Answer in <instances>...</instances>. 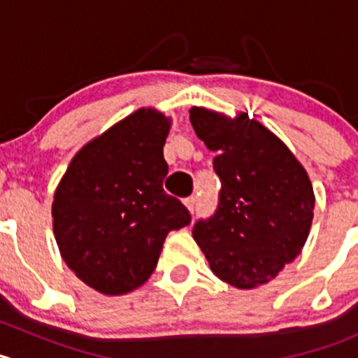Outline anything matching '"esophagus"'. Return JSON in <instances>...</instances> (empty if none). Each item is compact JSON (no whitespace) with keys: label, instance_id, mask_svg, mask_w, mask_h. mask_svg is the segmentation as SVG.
<instances>
[{"label":"esophagus","instance_id":"34e87169","mask_svg":"<svg viewBox=\"0 0 358 358\" xmlns=\"http://www.w3.org/2000/svg\"><path fill=\"white\" fill-rule=\"evenodd\" d=\"M185 206L187 208H189V211L190 213H196L197 211V197L196 196H190V197H187L185 201Z\"/></svg>","mask_w":358,"mask_h":358}]
</instances>
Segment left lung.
<instances>
[{"mask_svg": "<svg viewBox=\"0 0 358 358\" xmlns=\"http://www.w3.org/2000/svg\"><path fill=\"white\" fill-rule=\"evenodd\" d=\"M222 182L218 206L192 234L216 277L241 289L268 282L301 252L313 218L312 183L273 133L248 114L230 121L190 109Z\"/></svg>", "mask_w": 358, "mask_h": 358, "instance_id": "8db88e82", "label": "left lung"}]
</instances>
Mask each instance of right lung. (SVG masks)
<instances>
[{
    "mask_svg": "<svg viewBox=\"0 0 358 358\" xmlns=\"http://www.w3.org/2000/svg\"><path fill=\"white\" fill-rule=\"evenodd\" d=\"M169 121L152 109L133 112L83 147L53 201V232L69 268L103 294L142 286L171 230L192 216L162 189V147Z\"/></svg>",
    "mask_w": 358,
    "mask_h": 358,
    "instance_id": "add662e5",
    "label": "right lung"
}]
</instances>
